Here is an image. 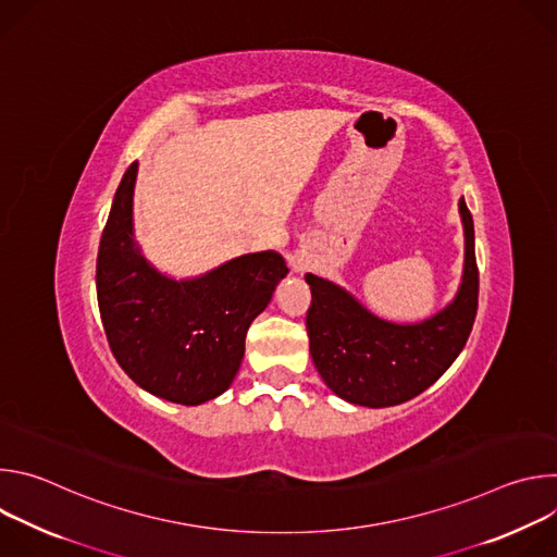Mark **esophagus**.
<instances>
[{
	"mask_svg": "<svg viewBox=\"0 0 557 557\" xmlns=\"http://www.w3.org/2000/svg\"><path fill=\"white\" fill-rule=\"evenodd\" d=\"M306 267H308V264H306L301 258H297V260H295V269H297V271H304Z\"/></svg>",
	"mask_w": 557,
	"mask_h": 557,
	"instance_id": "obj_1",
	"label": "esophagus"
}]
</instances>
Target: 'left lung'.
I'll return each mask as SVG.
<instances>
[{"instance_id":"obj_1","label":"left lung","mask_w":557,"mask_h":557,"mask_svg":"<svg viewBox=\"0 0 557 557\" xmlns=\"http://www.w3.org/2000/svg\"><path fill=\"white\" fill-rule=\"evenodd\" d=\"M465 231L462 280L454 299L423 322L396 324L370 312L344 286L306 273L310 357L339 399L363 408L406 404L428 389L460 355L479 308L473 220L458 200Z\"/></svg>"}]
</instances>
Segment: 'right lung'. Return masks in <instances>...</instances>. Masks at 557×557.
Instances as JSON below:
<instances>
[{
  "label": "right lung",
  "mask_w": 557,
  "mask_h": 557,
  "mask_svg": "<svg viewBox=\"0 0 557 557\" xmlns=\"http://www.w3.org/2000/svg\"><path fill=\"white\" fill-rule=\"evenodd\" d=\"M136 174L138 163H132L99 245L103 329L112 355L136 385L172 404L200 406L233 383L247 331L288 269L277 251H258L198 277L161 273L134 237Z\"/></svg>",
  "instance_id": "obj_1"
}]
</instances>
